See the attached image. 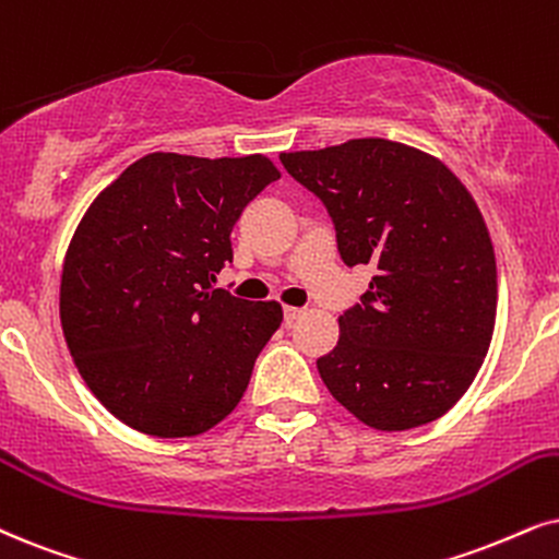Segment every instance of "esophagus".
<instances>
[{"label":"esophagus","mask_w":559,"mask_h":559,"mask_svg":"<svg viewBox=\"0 0 559 559\" xmlns=\"http://www.w3.org/2000/svg\"><path fill=\"white\" fill-rule=\"evenodd\" d=\"M301 314H304L301 307H284V322H286V324H294L296 320H299Z\"/></svg>","instance_id":"34e87169"}]
</instances>
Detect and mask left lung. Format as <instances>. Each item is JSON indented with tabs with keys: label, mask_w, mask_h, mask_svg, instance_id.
Wrapping results in <instances>:
<instances>
[{
	"label": "left lung",
	"mask_w": 559,
	"mask_h": 559,
	"mask_svg": "<svg viewBox=\"0 0 559 559\" xmlns=\"http://www.w3.org/2000/svg\"><path fill=\"white\" fill-rule=\"evenodd\" d=\"M328 206L345 265H373L361 304L317 369L332 397L377 430L441 418L475 381L498 312L490 231L433 154L390 139L284 152Z\"/></svg>",
	"instance_id": "left-lung-1"
}]
</instances>
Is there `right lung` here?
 <instances>
[{
	"instance_id": "obj_1",
	"label": "right lung",
	"mask_w": 559,
	"mask_h": 559,
	"mask_svg": "<svg viewBox=\"0 0 559 559\" xmlns=\"http://www.w3.org/2000/svg\"><path fill=\"white\" fill-rule=\"evenodd\" d=\"M278 178L265 154L154 152L84 211L63 255L61 330L84 384L129 428L190 438L242 400L284 309L211 284L242 209Z\"/></svg>"
}]
</instances>
